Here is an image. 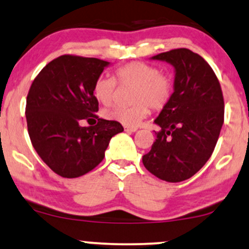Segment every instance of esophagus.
Wrapping results in <instances>:
<instances>
[{
  "label": "esophagus",
  "mask_w": 249,
  "mask_h": 249,
  "mask_svg": "<svg viewBox=\"0 0 249 249\" xmlns=\"http://www.w3.org/2000/svg\"><path fill=\"white\" fill-rule=\"evenodd\" d=\"M124 130L128 131V133H135L137 130L136 127H128V125H124Z\"/></svg>",
  "instance_id": "obj_1"
}]
</instances>
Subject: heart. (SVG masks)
Segmentation results:
<instances>
[{
    "instance_id": "b5f03b06",
    "label": "heart",
    "mask_w": 249,
    "mask_h": 249,
    "mask_svg": "<svg viewBox=\"0 0 249 249\" xmlns=\"http://www.w3.org/2000/svg\"><path fill=\"white\" fill-rule=\"evenodd\" d=\"M116 80L124 86L134 87L130 107H113L105 112V116L128 127H137L147 118L149 106L154 110L162 109L170 100L172 83L170 78L160 74L153 65L134 61L116 70ZM116 93V81L107 75H100L93 86L96 100L105 106L110 105Z\"/></svg>"
}]
</instances>
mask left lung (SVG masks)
<instances>
[{
	"label": "left lung",
	"instance_id": "8db88e82",
	"mask_svg": "<svg viewBox=\"0 0 249 249\" xmlns=\"http://www.w3.org/2000/svg\"><path fill=\"white\" fill-rule=\"evenodd\" d=\"M150 59L174 66V93L155 119L160 130L142 157L149 172L165 182L189 179L214 150L224 124V98L217 75L203 57L176 49Z\"/></svg>",
	"mask_w": 249,
	"mask_h": 249
}]
</instances>
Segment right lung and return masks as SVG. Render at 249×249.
<instances>
[{
    "instance_id": "obj_1",
    "label": "right lung",
    "mask_w": 249,
    "mask_h": 249,
    "mask_svg": "<svg viewBox=\"0 0 249 249\" xmlns=\"http://www.w3.org/2000/svg\"><path fill=\"white\" fill-rule=\"evenodd\" d=\"M98 58L64 54L35 78L26 98L25 116L35 150L55 174L80 177L104 160L110 139L122 133L120 122L99 119L93 94L95 80L109 65ZM98 119L81 127L83 119Z\"/></svg>"
}]
</instances>
